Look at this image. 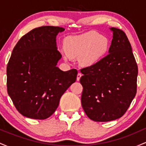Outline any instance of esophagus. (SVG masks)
I'll return each instance as SVG.
<instances>
[{
    "instance_id": "esophagus-1",
    "label": "esophagus",
    "mask_w": 146,
    "mask_h": 146,
    "mask_svg": "<svg viewBox=\"0 0 146 146\" xmlns=\"http://www.w3.org/2000/svg\"><path fill=\"white\" fill-rule=\"evenodd\" d=\"M82 76V74L81 73H78V75H77V80L79 81V80H80V78H81Z\"/></svg>"
}]
</instances>
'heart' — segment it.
<instances>
[{
  "mask_svg": "<svg viewBox=\"0 0 146 146\" xmlns=\"http://www.w3.org/2000/svg\"><path fill=\"white\" fill-rule=\"evenodd\" d=\"M64 47L66 53L65 60L69 57L81 56V63L90 66L105 56L109 48L108 40L95 31H88L79 36H69L65 40Z\"/></svg>",
  "mask_w": 146,
  "mask_h": 146,
  "instance_id": "b5f03b06",
  "label": "heart"
}]
</instances>
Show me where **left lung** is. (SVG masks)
Here are the masks:
<instances>
[{
    "label": "left lung",
    "instance_id": "1",
    "mask_svg": "<svg viewBox=\"0 0 146 146\" xmlns=\"http://www.w3.org/2000/svg\"><path fill=\"white\" fill-rule=\"evenodd\" d=\"M109 53L81 69L82 106L88 118L110 121L124 115L137 93L138 67L125 33L111 27Z\"/></svg>",
    "mask_w": 146,
    "mask_h": 146
}]
</instances>
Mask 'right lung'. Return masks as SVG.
<instances>
[{"instance_id":"add662e5","label":"right lung","mask_w":146,"mask_h":146,"mask_svg":"<svg viewBox=\"0 0 146 146\" xmlns=\"http://www.w3.org/2000/svg\"><path fill=\"white\" fill-rule=\"evenodd\" d=\"M64 29L42 26L24 35L13 49L7 66L8 95L21 115L45 119L53 115L64 92L76 81L75 68L61 71L56 36Z\"/></svg>"}]
</instances>
